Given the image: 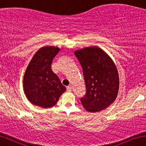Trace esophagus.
Listing matches in <instances>:
<instances>
[{"label":"esophagus","mask_w":146,"mask_h":146,"mask_svg":"<svg viewBox=\"0 0 146 146\" xmlns=\"http://www.w3.org/2000/svg\"><path fill=\"white\" fill-rule=\"evenodd\" d=\"M72 90V86H70H70H67V90L69 91V92H71Z\"/></svg>","instance_id":"1"}]
</instances>
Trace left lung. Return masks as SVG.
Instances as JSON below:
<instances>
[{
  "label": "left lung",
  "mask_w": 146,
  "mask_h": 146,
  "mask_svg": "<svg viewBox=\"0 0 146 146\" xmlns=\"http://www.w3.org/2000/svg\"><path fill=\"white\" fill-rule=\"evenodd\" d=\"M83 69L86 94L81 102L88 112L107 108L117 98L119 78L114 62L99 47H89L74 52Z\"/></svg>",
  "instance_id": "8db88e82"
}]
</instances>
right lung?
Listing matches in <instances>:
<instances>
[{
    "mask_svg": "<svg viewBox=\"0 0 146 146\" xmlns=\"http://www.w3.org/2000/svg\"><path fill=\"white\" fill-rule=\"evenodd\" d=\"M60 49L52 46L36 52L24 74L23 89L27 99L43 108L56 104L66 88L52 70V63Z\"/></svg>",
    "mask_w": 146,
    "mask_h": 146,
    "instance_id": "right-lung-1",
    "label": "right lung"
}]
</instances>
